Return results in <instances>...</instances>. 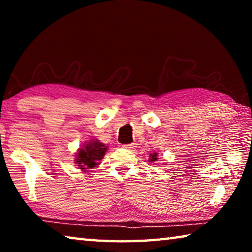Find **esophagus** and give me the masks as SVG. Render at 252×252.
Masks as SVG:
<instances>
[{
	"label": "esophagus",
	"instance_id": "34e87169",
	"mask_svg": "<svg viewBox=\"0 0 252 252\" xmlns=\"http://www.w3.org/2000/svg\"><path fill=\"white\" fill-rule=\"evenodd\" d=\"M123 148L127 149V150H134V149L136 148V144L135 143H129V144H123L122 146Z\"/></svg>",
	"mask_w": 252,
	"mask_h": 252
}]
</instances>
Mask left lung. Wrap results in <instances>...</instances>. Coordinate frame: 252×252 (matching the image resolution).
<instances>
[{
    "mask_svg": "<svg viewBox=\"0 0 252 252\" xmlns=\"http://www.w3.org/2000/svg\"><path fill=\"white\" fill-rule=\"evenodd\" d=\"M158 155H157V153H151V155H150V160H149V161H150V162H153V161H157V159H158Z\"/></svg>",
    "mask_w": 252,
    "mask_h": 252,
    "instance_id": "obj_1",
    "label": "left lung"
}]
</instances>
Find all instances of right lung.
<instances>
[{"label": "right lung", "instance_id": "obj_1", "mask_svg": "<svg viewBox=\"0 0 252 252\" xmlns=\"http://www.w3.org/2000/svg\"><path fill=\"white\" fill-rule=\"evenodd\" d=\"M106 149L108 148L97 140L90 141L78 151L75 162L82 170L94 168L99 164V161L103 159Z\"/></svg>", "mask_w": 252, "mask_h": 252}]
</instances>
